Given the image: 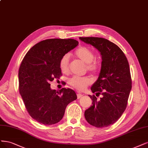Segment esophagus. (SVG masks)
I'll list each match as a JSON object with an SVG mask.
<instances>
[{
  "label": "esophagus",
  "mask_w": 148,
  "mask_h": 148,
  "mask_svg": "<svg viewBox=\"0 0 148 148\" xmlns=\"http://www.w3.org/2000/svg\"><path fill=\"white\" fill-rule=\"evenodd\" d=\"M83 95V94H79V93H78V94H77V98L78 99H80L81 97H82Z\"/></svg>",
  "instance_id": "esophagus-1"
}]
</instances>
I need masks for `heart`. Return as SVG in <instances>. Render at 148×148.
<instances>
[{"label":"heart","mask_w":148,"mask_h":148,"mask_svg":"<svg viewBox=\"0 0 148 148\" xmlns=\"http://www.w3.org/2000/svg\"><path fill=\"white\" fill-rule=\"evenodd\" d=\"M75 56L81 60L84 64H87V69L91 72H96L98 70L99 65L97 63L94 62L95 58L94 52L89 48L82 47L78 48L75 52ZM69 56L65 54L61 58L59 67L60 70L63 73H67L69 71ZM69 84L73 88L78 90H82L84 89L87 86L91 84V79L87 76L81 77V76H73L69 81Z\"/></svg>","instance_id":"obj_1"}]
</instances>
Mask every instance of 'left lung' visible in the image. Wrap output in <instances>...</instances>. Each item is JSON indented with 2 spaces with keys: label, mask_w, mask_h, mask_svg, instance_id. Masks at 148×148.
Masks as SVG:
<instances>
[{
  "label": "left lung",
  "mask_w": 148,
  "mask_h": 148,
  "mask_svg": "<svg viewBox=\"0 0 148 148\" xmlns=\"http://www.w3.org/2000/svg\"><path fill=\"white\" fill-rule=\"evenodd\" d=\"M81 41L97 49L101 56L99 77L90 88L99 100L89 95L92 105L84 112L86 121L98 128L108 127L118 121L125 111L132 89L128 60L119 47L99 37H79Z\"/></svg>",
  "instance_id": "obj_1"
}]
</instances>
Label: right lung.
I'll use <instances>...</instances> for the list:
<instances>
[{
	"label": "right lung",
	"instance_id": "right-lung-1",
	"mask_svg": "<svg viewBox=\"0 0 148 148\" xmlns=\"http://www.w3.org/2000/svg\"><path fill=\"white\" fill-rule=\"evenodd\" d=\"M78 45L72 38L43 40L30 48L22 61L18 72L19 93L29 114L39 123H59L68 104L77 99L73 90L51 89L49 83L62 75L61 58Z\"/></svg>",
	"mask_w": 148,
	"mask_h": 148
}]
</instances>
